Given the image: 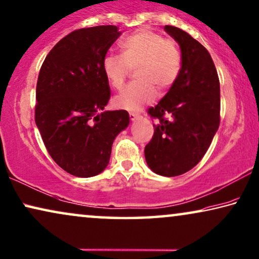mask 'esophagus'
Segmentation results:
<instances>
[{
    "instance_id": "1",
    "label": "esophagus",
    "mask_w": 259,
    "mask_h": 259,
    "mask_svg": "<svg viewBox=\"0 0 259 259\" xmlns=\"http://www.w3.org/2000/svg\"><path fill=\"white\" fill-rule=\"evenodd\" d=\"M130 118H131V120H137V119L140 118V114H139V113H134V112H131V113H130Z\"/></svg>"
}]
</instances>
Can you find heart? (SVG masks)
<instances>
[{"label": "heart", "instance_id": "obj_1", "mask_svg": "<svg viewBox=\"0 0 259 259\" xmlns=\"http://www.w3.org/2000/svg\"><path fill=\"white\" fill-rule=\"evenodd\" d=\"M121 56L104 58L103 71L108 83L121 89L131 71L136 69L137 80L126 86L114 98L119 108L139 110L156 97V89L166 92L178 80L181 72V51L175 40L164 38L152 30H139L120 43Z\"/></svg>", "mask_w": 259, "mask_h": 259}]
</instances>
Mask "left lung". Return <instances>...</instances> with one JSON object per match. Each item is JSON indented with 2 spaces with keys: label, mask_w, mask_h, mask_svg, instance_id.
I'll return each instance as SVG.
<instances>
[{
  "label": "left lung",
  "mask_w": 259,
  "mask_h": 259,
  "mask_svg": "<svg viewBox=\"0 0 259 259\" xmlns=\"http://www.w3.org/2000/svg\"><path fill=\"white\" fill-rule=\"evenodd\" d=\"M164 30L179 43L182 66L178 80L155 107L157 119L152 140L146 145L148 167L162 176L185 174L200 162L220 126V79L207 49L182 29ZM170 114L172 118L164 117Z\"/></svg>",
  "instance_id": "left-lung-1"
}]
</instances>
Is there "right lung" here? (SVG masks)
Returning a JSON list of instances; mask_svg holds the SVG:
<instances>
[{
    "label": "right lung",
    "mask_w": 259,
    "mask_h": 259,
    "mask_svg": "<svg viewBox=\"0 0 259 259\" xmlns=\"http://www.w3.org/2000/svg\"><path fill=\"white\" fill-rule=\"evenodd\" d=\"M119 36L115 25L74 30L51 49L39 70L36 125L52 160L78 178L102 173L115 137L130 123L125 110L102 112L111 97L103 62Z\"/></svg>",
    "instance_id": "obj_1"
}]
</instances>
